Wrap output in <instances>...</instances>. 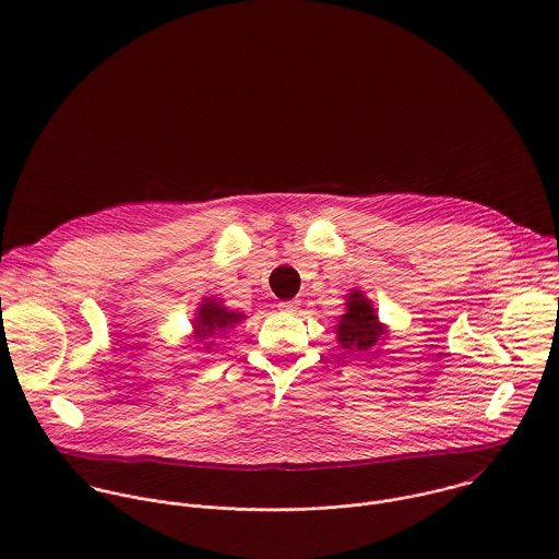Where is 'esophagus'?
Returning <instances> with one entry per match:
<instances>
[{
	"instance_id": "34e87169",
	"label": "esophagus",
	"mask_w": 559,
	"mask_h": 559,
	"mask_svg": "<svg viewBox=\"0 0 559 559\" xmlns=\"http://www.w3.org/2000/svg\"><path fill=\"white\" fill-rule=\"evenodd\" d=\"M278 307H281L283 311H296L298 300H281V302H278Z\"/></svg>"
}]
</instances>
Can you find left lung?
I'll return each instance as SVG.
<instances>
[{
  "label": "left lung",
  "instance_id": "8db88e82",
  "mask_svg": "<svg viewBox=\"0 0 559 559\" xmlns=\"http://www.w3.org/2000/svg\"><path fill=\"white\" fill-rule=\"evenodd\" d=\"M336 334L338 343L349 352H369L384 334L371 302L360 292L349 294L347 313L341 316Z\"/></svg>",
  "mask_w": 559,
  "mask_h": 559
}]
</instances>
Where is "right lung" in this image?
Wrapping results in <instances>:
<instances>
[{
    "mask_svg": "<svg viewBox=\"0 0 559 559\" xmlns=\"http://www.w3.org/2000/svg\"><path fill=\"white\" fill-rule=\"evenodd\" d=\"M243 318V313H236V311H229L227 307L218 305L216 300L207 298L199 311H197V321H194V334L199 338V343L212 338L214 334L231 328L234 323H238ZM207 345V343H205ZM210 347V345H207Z\"/></svg>",
    "mask_w": 559,
    "mask_h": 559,
    "instance_id": "1",
    "label": "right lung"
}]
</instances>
